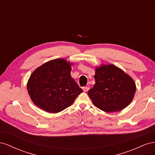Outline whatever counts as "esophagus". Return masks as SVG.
I'll list each match as a JSON object with an SVG mask.
<instances>
[{
	"label": "esophagus",
	"mask_w": 155,
	"mask_h": 155,
	"mask_svg": "<svg viewBox=\"0 0 155 155\" xmlns=\"http://www.w3.org/2000/svg\"><path fill=\"white\" fill-rule=\"evenodd\" d=\"M88 89H89V88L87 87H83V92H87V91H88Z\"/></svg>",
	"instance_id": "esophagus-1"
}]
</instances>
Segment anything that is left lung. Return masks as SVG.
I'll return each instance as SVG.
<instances>
[{
  "mask_svg": "<svg viewBox=\"0 0 155 155\" xmlns=\"http://www.w3.org/2000/svg\"><path fill=\"white\" fill-rule=\"evenodd\" d=\"M96 83L88 92L92 103L106 112H117L127 107L136 92L132 78L113 64L96 68Z\"/></svg>",
  "mask_w": 155,
  "mask_h": 155,
  "instance_id": "obj_1",
  "label": "left lung"
}]
</instances>
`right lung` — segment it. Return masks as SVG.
Here are the masks:
<instances>
[{
    "label": "right lung",
    "mask_w": 155,
    "mask_h": 155,
    "mask_svg": "<svg viewBox=\"0 0 155 155\" xmlns=\"http://www.w3.org/2000/svg\"><path fill=\"white\" fill-rule=\"evenodd\" d=\"M64 59L49 61L36 68L27 83L31 100L40 109L58 113L71 105L82 89L71 77V65Z\"/></svg>",
    "instance_id": "obj_1"
}]
</instances>
